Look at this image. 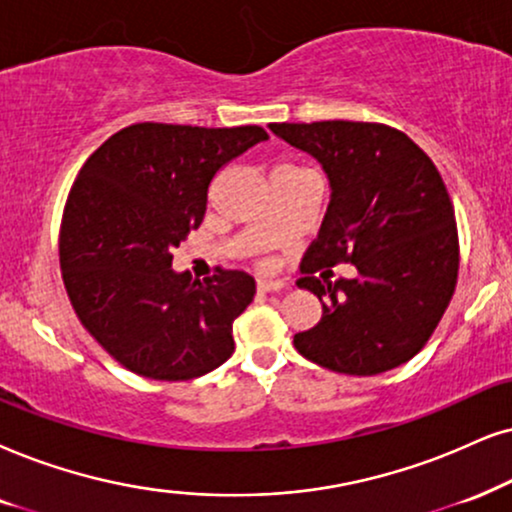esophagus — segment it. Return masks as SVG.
<instances>
[{
    "label": "esophagus",
    "instance_id": "34e87169",
    "mask_svg": "<svg viewBox=\"0 0 512 512\" xmlns=\"http://www.w3.org/2000/svg\"><path fill=\"white\" fill-rule=\"evenodd\" d=\"M257 288H260L262 293H276V290L286 288V281H267V278H260V281H257Z\"/></svg>",
    "mask_w": 512,
    "mask_h": 512
}]
</instances>
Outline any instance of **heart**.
I'll return each instance as SVG.
<instances>
[{
  "label": "heart",
  "mask_w": 512,
  "mask_h": 512,
  "mask_svg": "<svg viewBox=\"0 0 512 512\" xmlns=\"http://www.w3.org/2000/svg\"><path fill=\"white\" fill-rule=\"evenodd\" d=\"M276 170H297V167H293V165H281V167H276Z\"/></svg>",
  "instance_id": "1"
}]
</instances>
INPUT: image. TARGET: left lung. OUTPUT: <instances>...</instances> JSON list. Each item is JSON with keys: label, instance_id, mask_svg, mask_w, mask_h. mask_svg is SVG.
Instances as JSON below:
<instances>
[{"label": "left lung", "instance_id": "8db88e82", "mask_svg": "<svg viewBox=\"0 0 512 512\" xmlns=\"http://www.w3.org/2000/svg\"><path fill=\"white\" fill-rule=\"evenodd\" d=\"M271 132L314 155L331 203L297 286L321 300V321L297 333L304 359L328 371L378 375L416 357L449 307L458 229L442 174L399 129L380 122H274ZM354 263L357 279L327 281ZM325 268L321 282L313 274Z\"/></svg>", "mask_w": 512, "mask_h": 512}]
</instances>
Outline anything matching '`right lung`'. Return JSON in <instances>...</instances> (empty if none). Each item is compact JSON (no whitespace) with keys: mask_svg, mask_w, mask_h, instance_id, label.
<instances>
[{"mask_svg":"<svg viewBox=\"0 0 512 512\" xmlns=\"http://www.w3.org/2000/svg\"><path fill=\"white\" fill-rule=\"evenodd\" d=\"M267 139L257 125L139 122L82 165L58 236L63 283L82 326L132 373L191 380L234 354L255 278L217 269L193 281L172 252L203 222L215 174Z\"/></svg>","mask_w":512,"mask_h":512,"instance_id":"add662e5","label":"right lung"}]
</instances>
